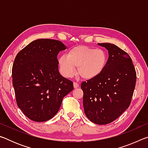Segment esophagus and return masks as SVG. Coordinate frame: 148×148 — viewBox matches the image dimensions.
Wrapping results in <instances>:
<instances>
[{"mask_svg":"<svg viewBox=\"0 0 148 148\" xmlns=\"http://www.w3.org/2000/svg\"><path fill=\"white\" fill-rule=\"evenodd\" d=\"M79 87V84L77 83V82H74V88H77V87Z\"/></svg>","mask_w":148,"mask_h":148,"instance_id":"obj_1","label":"esophagus"}]
</instances>
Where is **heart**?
I'll use <instances>...</instances> for the list:
<instances>
[{
	"label": "heart",
	"instance_id": "obj_1",
	"mask_svg": "<svg viewBox=\"0 0 148 148\" xmlns=\"http://www.w3.org/2000/svg\"><path fill=\"white\" fill-rule=\"evenodd\" d=\"M107 56L103 50L86 46L72 47L66 56L58 59L62 74L66 77L73 76L77 68V74L82 79L90 80L99 76L107 64Z\"/></svg>",
	"mask_w": 148,
	"mask_h": 148
}]
</instances>
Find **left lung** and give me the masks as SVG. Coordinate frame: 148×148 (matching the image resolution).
<instances>
[{"label": "left lung", "instance_id": "8db88e82", "mask_svg": "<svg viewBox=\"0 0 148 148\" xmlns=\"http://www.w3.org/2000/svg\"><path fill=\"white\" fill-rule=\"evenodd\" d=\"M108 51L104 71L96 78L83 82L85 114L98 125L110 123L129 107L133 95L136 73L129 54L110 43H99Z\"/></svg>", "mask_w": 148, "mask_h": 148}]
</instances>
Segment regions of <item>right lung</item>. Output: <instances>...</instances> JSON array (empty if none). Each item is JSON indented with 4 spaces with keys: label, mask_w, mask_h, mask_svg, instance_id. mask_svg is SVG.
<instances>
[{
    "label": "right lung",
    "mask_w": 148,
    "mask_h": 148,
    "mask_svg": "<svg viewBox=\"0 0 148 148\" xmlns=\"http://www.w3.org/2000/svg\"><path fill=\"white\" fill-rule=\"evenodd\" d=\"M66 47L59 40L38 39L17 54L12 83L17 106L32 121L54 117L62 99L74 89L73 82L59 72L57 55Z\"/></svg>",
    "instance_id": "1"
}]
</instances>
